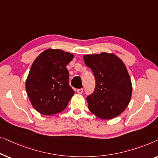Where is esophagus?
Here are the masks:
<instances>
[{"label":"esophagus","instance_id":"esophagus-1","mask_svg":"<svg viewBox=\"0 0 158 158\" xmlns=\"http://www.w3.org/2000/svg\"><path fill=\"white\" fill-rule=\"evenodd\" d=\"M77 92L79 93V94H81L82 92H83V89H78L77 90Z\"/></svg>","mask_w":158,"mask_h":158}]
</instances>
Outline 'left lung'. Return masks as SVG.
<instances>
[{"instance_id":"left-lung-1","label":"left lung","mask_w":158,"mask_h":158,"mask_svg":"<svg viewBox=\"0 0 158 158\" xmlns=\"http://www.w3.org/2000/svg\"><path fill=\"white\" fill-rule=\"evenodd\" d=\"M84 61L96 80L94 91L86 97L89 110L104 119L119 116L132 97V82L123 61L105 52L85 55Z\"/></svg>"}]
</instances>
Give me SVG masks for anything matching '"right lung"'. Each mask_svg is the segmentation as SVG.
<instances>
[{
	"mask_svg": "<svg viewBox=\"0 0 158 158\" xmlns=\"http://www.w3.org/2000/svg\"><path fill=\"white\" fill-rule=\"evenodd\" d=\"M74 55L60 49H47L38 56L31 67L26 89L31 103L44 115L61 112L67 106L74 91L69 84L66 66Z\"/></svg>",
	"mask_w": 158,
	"mask_h": 158,
	"instance_id": "obj_1",
	"label": "right lung"
}]
</instances>
